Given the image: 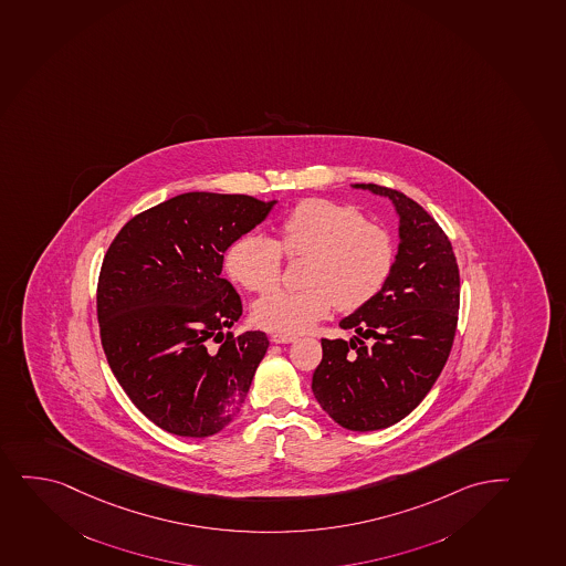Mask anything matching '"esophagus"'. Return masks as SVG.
Listing matches in <instances>:
<instances>
[{"label":"esophagus","instance_id":"obj_1","mask_svg":"<svg viewBox=\"0 0 566 566\" xmlns=\"http://www.w3.org/2000/svg\"><path fill=\"white\" fill-rule=\"evenodd\" d=\"M271 340L276 344L295 343V340H297V335H293V333H280V331H276V333L271 335Z\"/></svg>","mask_w":566,"mask_h":566}]
</instances>
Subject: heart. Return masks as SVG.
<instances>
[{"label": "heart", "mask_w": 566, "mask_h": 566, "mask_svg": "<svg viewBox=\"0 0 566 566\" xmlns=\"http://www.w3.org/2000/svg\"><path fill=\"white\" fill-rule=\"evenodd\" d=\"M286 258H308L305 290H276L255 301V324L280 333L311 329L338 306L352 312L370 303L388 282L395 248L388 231L367 222L354 205L305 199L279 223L276 241L244 235L229 247L226 271L250 292H268Z\"/></svg>", "instance_id": "1"}]
</instances>
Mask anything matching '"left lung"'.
I'll list each match as a JSON object with an SVG mask.
<instances>
[{
    "label": "left lung",
    "mask_w": 566,
    "mask_h": 566,
    "mask_svg": "<svg viewBox=\"0 0 566 566\" xmlns=\"http://www.w3.org/2000/svg\"><path fill=\"white\" fill-rule=\"evenodd\" d=\"M354 188L394 203L399 250L380 293L338 324L357 337L322 338L312 391L338 426L365 432L407 418L444 369L458 327L459 268L450 239L421 205L386 186Z\"/></svg>",
    "instance_id": "left-lung-1"
}]
</instances>
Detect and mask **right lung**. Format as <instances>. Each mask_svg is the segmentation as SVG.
<instances>
[{
    "label": "right lung",
    "instance_id": "add662e5",
    "mask_svg": "<svg viewBox=\"0 0 566 566\" xmlns=\"http://www.w3.org/2000/svg\"><path fill=\"white\" fill-rule=\"evenodd\" d=\"M274 203L190 191L132 218L108 247L97 282L103 352L164 431L205 439L241 412L269 340L263 331L223 333L242 303L220 274L226 250Z\"/></svg>",
    "mask_w": 566,
    "mask_h": 566
}]
</instances>
